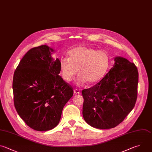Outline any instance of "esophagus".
Wrapping results in <instances>:
<instances>
[{
	"label": "esophagus",
	"instance_id": "obj_1",
	"mask_svg": "<svg viewBox=\"0 0 152 152\" xmlns=\"http://www.w3.org/2000/svg\"><path fill=\"white\" fill-rule=\"evenodd\" d=\"M74 94H80V90H78V89H77V88H75L74 90Z\"/></svg>",
	"mask_w": 152,
	"mask_h": 152
}]
</instances>
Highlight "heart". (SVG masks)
I'll return each instance as SVG.
<instances>
[{"label": "heart", "instance_id": "1", "mask_svg": "<svg viewBox=\"0 0 152 152\" xmlns=\"http://www.w3.org/2000/svg\"><path fill=\"white\" fill-rule=\"evenodd\" d=\"M69 58L62 57L59 62L61 74L63 79L69 82L77 74V84H94L105 75L109 65L108 54L92 48L79 46L69 52Z\"/></svg>", "mask_w": 152, "mask_h": 152}]
</instances>
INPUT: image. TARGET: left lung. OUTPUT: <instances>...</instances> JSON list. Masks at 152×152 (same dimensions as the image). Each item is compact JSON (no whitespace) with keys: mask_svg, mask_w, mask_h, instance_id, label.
Masks as SVG:
<instances>
[{"mask_svg":"<svg viewBox=\"0 0 152 152\" xmlns=\"http://www.w3.org/2000/svg\"><path fill=\"white\" fill-rule=\"evenodd\" d=\"M115 61L100 82L82 91L83 118L96 128L109 129L118 125L134 108L137 100V66L122 57H116Z\"/></svg>","mask_w":152,"mask_h":152,"instance_id":"8db88e82","label":"left lung"}]
</instances>
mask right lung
I'll use <instances>...</instances> for the list:
<instances>
[{
	"label": "right lung",
	"mask_w": 152,
	"mask_h": 152,
	"mask_svg": "<svg viewBox=\"0 0 152 152\" xmlns=\"http://www.w3.org/2000/svg\"><path fill=\"white\" fill-rule=\"evenodd\" d=\"M47 45L29 50L14 74L15 107L32 129L45 131L59 124L62 109L73 96L72 87L59 75L58 58Z\"/></svg>",
	"instance_id": "1"
}]
</instances>
